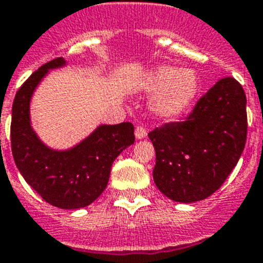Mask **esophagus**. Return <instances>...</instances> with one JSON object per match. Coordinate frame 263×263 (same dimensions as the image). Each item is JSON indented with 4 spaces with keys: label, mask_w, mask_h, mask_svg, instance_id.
Returning <instances> with one entry per match:
<instances>
[{
    "label": "esophagus",
    "mask_w": 263,
    "mask_h": 263,
    "mask_svg": "<svg viewBox=\"0 0 263 263\" xmlns=\"http://www.w3.org/2000/svg\"><path fill=\"white\" fill-rule=\"evenodd\" d=\"M135 136L138 140H140V139H144L147 136V131L146 128L144 127H136L135 129Z\"/></svg>",
    "instance_id": "1"
}]
</instances>
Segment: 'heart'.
Here are the masks:
<instances>
[{
  "label": "heart",
  "instance_id": "1",
  "mask_svg": "<svg viewBox=\"0 0 263 263\" xmlns=\"http://www.w3.org/2000/svg\"><path fill=\"white\" fill-rule=\"evenodd\" d=\"M143 89L155 95L151 109L162 119H176L192 105L200 90L196 72L177 66H158L143 81Z\"/></svg>",
  "mask_w": 263,
  "mask_h": 263
}]
</instances>
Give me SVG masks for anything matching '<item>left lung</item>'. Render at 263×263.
I'll return each instance as SVG.
<instances>
[{
	"label": "left lung",
	"instance_id": "obj_1",
	"mask_svg": "<svg viewBox=\"0 0 263 263\" xmlns=\"http://www.w3.org/2000/svg\"><path fill=\"white\" fill-rule=\"evenodd\" d=\"M246 136V95L238 81L227 77L198 100L186 120L148 134L157 155L154 182L173 201H201L227 180Z\"/></svg>",
	"mask_w": 263,
	"mask_h": 263
}]
</instances>
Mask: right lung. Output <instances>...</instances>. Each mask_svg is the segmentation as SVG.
<instances>
[{
  "mask_svg": "<svg viewBox=\"0 0 263 263\" xmlns=\"http://www.w3.org/2000/svg\"><path fill=\"white\" fill-rule=\"evenodd\" d=\"M67 65L57 58L32 74L16 93L10 142L14 162L29 186L51 205L78 209L90 205L105 191L113 161L135 142L132 123L101 124L67 150L43 143L31 123V100L50 70Z\"/></svg>",
  "mask_w": 263,
  "mask_h": 263,
  "instance_id": "right-lung-1",
  "label": "right lung"
}]
</instances>
